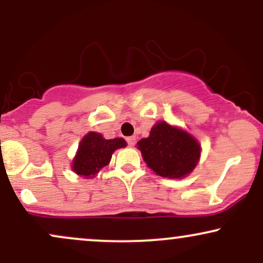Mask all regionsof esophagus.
Here are the masks:
<instances>
[{
    "mask_svg": "<svg viewBox=\"0 0 263 263\" xmlns=\"http://www.w3.org/2000/svg\"><path fill=\"white\" fill-rule=\"evenodd\" d=\"M126 141H127V144L129 147H134L135 143H136V137H135V136H131V137L126 138Z\"/></svg>",
    "mask_w": 263,
    "mask_h": 263,
    "instance_id": "obj_1",
    "label": "esophagus"
}]
</instances>
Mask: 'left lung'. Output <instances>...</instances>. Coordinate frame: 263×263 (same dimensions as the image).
<instances>
[{
    "instance_id": "left-lung-1",
    "label": "left lung",
    "mask_w": 263,
    "mask_h": 263,
    "mask_svg": "<svg viewBox=\"0 0 263 263\" xmlns=\"http://www.w3.org/2000/svg\"><path fill=\"white\" fill-rule=\"evenodd\" d=\"M137 146L151 170L164 178L185 177L200 157L197 140L167 122L153 126L149 137L138 141Z\"/></svg>"
}]
</instances>
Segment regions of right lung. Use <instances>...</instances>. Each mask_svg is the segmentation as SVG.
Segmentation results:
<instances>
[{
    "label": "right lung",
    "instance_id": "1",
    "mask_svg": "<svg viewBox=\"0 0 263 263\" xmlns=\"http://www.w3.org/2000/svg\"><path fill=\"white\" fill-rule=\"evenodd\" d=\"M126 147L123 138L105 140L100 134L89 132L79 144L73 171L79 176L92 178L110 163L115 149Z\"/></svg>",
    "mask_w": 263,
    "mask_h": 263
}]
</instances>
